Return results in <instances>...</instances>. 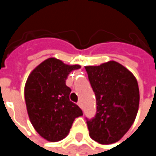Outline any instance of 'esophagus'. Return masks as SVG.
<instances>
[{
    "mask_svg": "<svg viewBox=\"0 0 156 156\" xmlns=\"http://www.w3.org/2000/svg\"><path fill=\"white\" fill-rule=\"evenodd\" d=\"M78 105L79 108H82V103H81V101H79V102H78Z\"/></svg>",
    "mask_w": 156,
    "mask_h": 156,
    "instance_id": "esophagus-1",
    "label": "esophagus"
}]
</instances>
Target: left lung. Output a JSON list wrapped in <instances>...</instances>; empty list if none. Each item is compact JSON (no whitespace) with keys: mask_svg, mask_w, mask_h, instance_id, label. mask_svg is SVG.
<instances>
[{"mask_svg":"<svg viewBox=\"0 0 156 156\" xmlns=\"http://www.w3.org/2000/svg\"><path fill=\"white\" fill-rule=\"evenodd\" d=\"M85 69L97 99V115L87 121L89 136L101 144L116 143L136 117L140 100L137 80L114 60Z\"/></svg>","mask_w":156,"mask_h":156,"instance_id":"obj_1","label":"left lung"}]
</instances>
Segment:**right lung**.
<instances>
[{"instance_id":"obj_1","label":"right lung","mask_w":156,"mask_h":156,"mask_svg":"<svg viewBox=\"0 0 156 156\" xmlns=\"http://www.w3.org/2000/svg\"><path fill=\"white\" fill-rule=\"evenodd\" d=\"M80 68L49 58L27 78L24 97L30 121L37 133L48 142L64 139L75 118L83 115L78 105L69 100L71 89L66 86L69 74Z\"/></svg>"}]
</instances>
